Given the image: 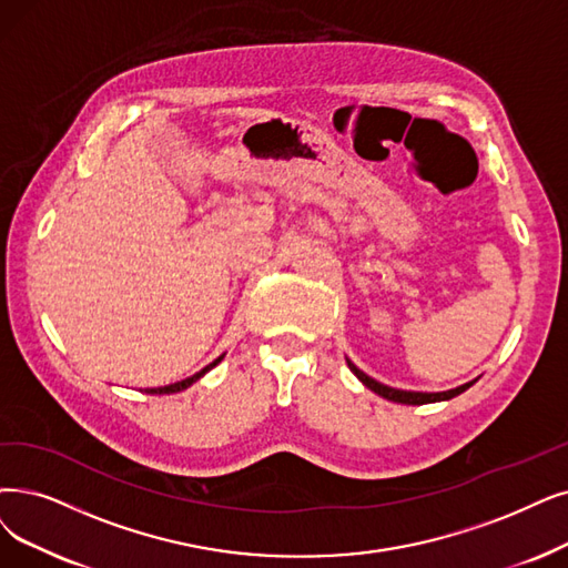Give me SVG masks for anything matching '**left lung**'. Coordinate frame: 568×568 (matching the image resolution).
I'll return each instance as SVG.
<instances>
[{"instance_id": "left-lung-1", "label": "left lung", "mask_w": 568, "mask_h": 568, "mask_svg": "<svg viewBox=\"0 0 568 568\" xmlns=\"http://www.w3.org/2000/svg\"><path fill=\"white\" fill-rule=\"evenodd\" d=\"M347 366H349V371L366 384V387L371 389V392H375L377 396H382V398H387V400H394V403H405V405H424V403H438V400H449V398H455V396H459V394H464L468 387H473L475 384V379L473 382H466V384H462V387H457V389H449V392H436V394H426V392H403V389H394V387H387V384H382V382H377V379H373L371 375H366L363 371H358L354 363L347 358Z\"/></svg>"}]
</instances>
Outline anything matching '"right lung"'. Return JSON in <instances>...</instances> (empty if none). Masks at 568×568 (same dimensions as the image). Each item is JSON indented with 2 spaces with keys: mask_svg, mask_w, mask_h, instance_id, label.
I'll return each mask as SVG.
<instances>
[{
  "mask_svg": "<svg viewBox=\"0 0 568 568\" xmlns=\"http://www.w3.org/2000/svg\"><path fill=\"white\" fill-rule=\"evenodd\" d=\"M221 358H223V354L216 358V361H212L210 363V366H205V368H202L200 373H195V375H191V377H186V379H181V382H174V384H168V387H158V389H149L146 394H176V392H184V389H189L191 387V384L193 382H197L202 375H205L207 371H212L214 366H216V363H221Z\"/></svg>",
  "mask_w": 568,
  "mask_h": 568,
  "instance_id": "obj_1",
  "label": "right lung"
}]
</instances>
